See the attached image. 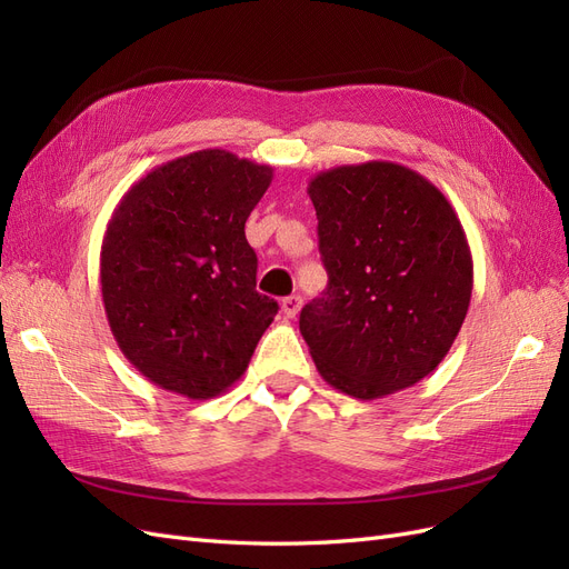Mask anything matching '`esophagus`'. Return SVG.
<instances>
[{
    "label": "esophagus",
    "mask_w": 569,
    "mask_h": 569,
    "mask_svg": "<svg viewBox=\"0 0 569 569\" xmlns=\"http://www.w3.org/2000/svg\"><path fill=\"white\" fill-rule=\"evenodd\" d=\"M301 303H303V299H301L299 295H291V297L282 299V311H284V316H287V318H297L299 311H301Z\"/></svg>",
    "instance_id": "esophagus-1"
}]
</instances>
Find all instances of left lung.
<instances>
[{
  "instance_id": "1",
  "label": "left lung",
  "mask_w": 569,
  "mask_h": 569,
  "mask_svg": "<svg viewBox=\"0 0 569 569\" xmlns=\"http://www.w3.org/2000/svg\"><path fill=\"white\" fill-rule=\"evenodd\" d=\"M327 289L299 330L327 385L360 401L427 377L453 347L472 297V253L439 189L368 161L308 182Z\"/></svg>"
}]
</instances>
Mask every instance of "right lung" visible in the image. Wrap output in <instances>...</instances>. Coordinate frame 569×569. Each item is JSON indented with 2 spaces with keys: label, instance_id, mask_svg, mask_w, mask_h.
<instances>
[{
  "label": "right lung",
  "instance_id": "add662e5",
  "mask_svg": "<svg viewBox=\"0 0 569 569\" xmlns=\"http://www.w3.org/2000/svg\"><path fill=\"white\" fill-rule=\"evenodd\" d=\"M272 168L201 149L137 180L101 242L99 278L120 351L157 387L206 401L244 375L278 301L256 291L244 222Z\"/></svg>",
  "mask_w": 569,
  "mask_h": 569
}]
</instances>
